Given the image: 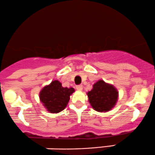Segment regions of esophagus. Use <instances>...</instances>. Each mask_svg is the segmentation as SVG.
<instances>
[{
	"label": "esophagus",
	"instance_id": "esophagus-1",
	"mask_svg": "<svg viewBox=\"0 0 155 155\" xmlns=\"http://www.w3.org/2000/svg\"><path fill=\"white\" fill-rule=\"evenodd\" d=\"M76 90H77V91H82V89H83V86L82 85H77L76 87Z\"/></svg>",
	"mask_w": 155,
	"mask_h": 155
}]
</instances>
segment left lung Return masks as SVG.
<instances>
[{
    "label": "left lung",
    "instance_id": "8db88e82",
    "mask_svg": "<svg viewBox=\"0 0 155 155\" xmlns=\"http://www.w3.org/2000/svg\"><path fill=\"white\" fill-rule=\"evenodd\" d=\"M87 96L92 107L102 113L110 111L115 106L118 92L113 85L99 80L93 84V89L87 93Z\"/></svg>",
    "mask_w": 155,
    "mask_h": 155
}]
</instances>
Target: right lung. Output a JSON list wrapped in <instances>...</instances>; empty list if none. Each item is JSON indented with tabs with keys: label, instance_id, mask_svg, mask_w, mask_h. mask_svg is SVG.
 I'll list each match as a JSON object with an SVG mask.
<instances>
[{
	"label": "right lung",
	"instance_id": "right-lung-1",
	"mask_svg": "<svg viewBox=\"0 0 155 155\" xmlns=\"http://www.w3.org/2000/svg\"><path fill=\"white\" fill-rule=\"evenodd\" d=\"M74 91L73 87H63L59 81L54 80L42 88L40 99L49 113H58L66 107Z\"/></svg>",
	"mask_w": 155,
	"mask_h": 155
}]
</instances>
